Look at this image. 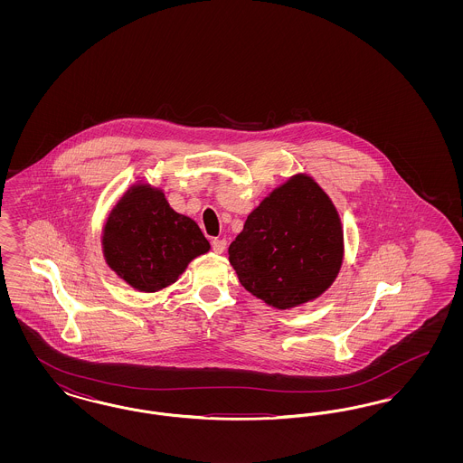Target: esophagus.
<instances>
[{
    "label": "esophagus",
    "mask_w": 463,
    "mask_h": 463,
    "mask_svg": "<svg viewBox=\"0 0 463 463\" xmlns=\"http://www.w3.org/2000/svg\"><path fill=\"white\" fill-rule=\"evenodd\" d=\"M212 248H213L215 253H223L225 248H227V241L223 238H217V240L212 241Z\"/></svg>",
    "instance_id": "34e87169"
}]
</instances>
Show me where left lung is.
I'll return each instance as SVG.
<instances>
[{
  "label": "left lung",
  "mask_w": 463,
  "mask_h": 463,
  "mask_svg": "<svg viewBox=\"0 0 463 463\" xmlns=\"http://www.w3.org/2000/svg\"><path fill=\"white\" fill-rule=\"evenodd\" d=\"M344 251L335 203L308 174H295L248 215L229 246V262L246 291L287 310L319 298L335 283Z\"/></svg>",
  "instance_id": "left-lung-1"
}]
</instances>
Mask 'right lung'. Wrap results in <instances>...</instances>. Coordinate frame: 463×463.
<instances>
[{"instance_id": "right-lung-1", "label": "right lung", "mask_w": 463, "mask_h": 463, "mask_svg": "<svg viewBox=\"0 0 463 463\" xmlns=\"http://www.w3.org/2000/svg\"><path fill=\"white\" fill-rule=\"evenodd\" d=\"M100 244L110 270L142 293L168 289L210 251L198 223L176 213L165 191L147 180L133 182L112 204Z\"/></svg>"}]
</instances>
